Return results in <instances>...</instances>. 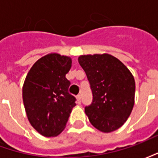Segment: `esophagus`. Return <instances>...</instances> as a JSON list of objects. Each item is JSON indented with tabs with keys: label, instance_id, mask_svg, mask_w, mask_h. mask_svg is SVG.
<instances>
[{
	"label": "esophagus",
	"instance_id": "34e87169",
	"mask_svg": "<svg viewBox=\"0 0 158 158\" xmlns=\"http://www.w3.org/2000/svg\"><path fill=\"white\" fill-rule=\"evenodd\" d=\"M76 98H77V102H78V104H81V95L79 94V95H77L76 96Z\"/></svg>",
	"mask_w": 158,
	"mask_h": 158
}]
</instances>
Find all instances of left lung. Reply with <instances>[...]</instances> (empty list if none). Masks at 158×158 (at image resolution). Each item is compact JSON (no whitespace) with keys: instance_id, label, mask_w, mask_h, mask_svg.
<instances>
[{"instance_id":"8db88e82","label":"left lung","mask_w":158,"mask_h":158,"mask_svg":"<svg viewBox=\"0 0 158 158\" xmlns=\"http://www.w3.org/2000/svg\"><path fill=\"white\" fill-rule=\"evenodd\" d=\"M79 64L86 73L92 103L85 106L89 122L104 133L117 130L127 121L135 105V82L128 69L112 55H81Z\"/></svg>"}]
</instances>
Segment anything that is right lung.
Instances as JSON below:
<instances>
[{"instance_id": "right-lung-1", "label": "right lung", "mask_w": 158, "mask_h": 158, "mask_svg": "<svg viewBox=\"0 0 158 158\" xmlns=\"http://www.w3.org/2000/svg\"><path fill=\"white\" fill-rule=\"evenodd\" d=\"M72 60L49 53L37 60L28 72L23 87V101L28 119L40 135L56 136L63 130L76 98L69 93L66 74Z\"/></svg>"}]
</instances>
